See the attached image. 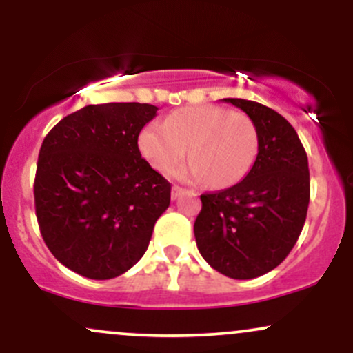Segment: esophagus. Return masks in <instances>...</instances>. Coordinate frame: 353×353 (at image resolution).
Segmentation results:
<instances>
[{
    "label": "esophagus",
    "instance_id": "esophagus-1",
    "mask_svg": "<svg viewBox=\"0 0 353 353\" xmlns=\"http://www.w3.org/2000/svg\"><path fill=\"white\" fill-rule=\"evenodd\" d=\"M185 192V189L184 188H181V185H177V184H174L172 185V192H171V196H172V199L176 201L177 197H181L182 194Z\"/></svg>",
    "mask_w": 353,
    "mask_h": 353
}]
</instances>
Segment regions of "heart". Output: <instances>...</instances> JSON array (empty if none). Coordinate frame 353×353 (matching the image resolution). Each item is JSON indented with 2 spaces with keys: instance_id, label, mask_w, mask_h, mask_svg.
Listing matches in <instances>:
<instances>
[{
  "instance_id": "1",
  "label": "heart",
  "mask_w": 353,
  "mask_h": 353,
  "mask_svg": "<svg viewBox=\"0 0 353 353\" xmlns=\"http://www.w3.org/2000/svg\"><path fill=\"white\" fill-rule=\"evenodd\" d=\"M139 148L156 171L168 174L188 154L192 161L176 174L188 181H209L212 188L236 184L252 168L259 137L252 121L225 108H181L164 124L149 123L139 134Z\"/></svg>"
}]
</instances>
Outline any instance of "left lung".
Masks as SVG:
<instances>
[{
	"mask_svg": "<svg viewBox=\"0 0 353 353\" xmlns=\"http://www.w3.org/2000/svg\"><path fill=\"white\" fill-rule=\"evenodd\" d=\"M222 101L254 123L257 157L236 185L202 194L194 236L212 269L247 281L275 269L301 236L310 199L309 161L295 129L274 109L247 99Z\"/></svg>",
	"mask_w": 353,
	"mask_h": 353,
	"instance_id": "obj_1",
	"label": "left lung"
}]
</instances>
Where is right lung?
<instances>
[{
	"label": "right lung",
	"instance_id": "add662e5",
	"mask_svg": "<svg viewBox=\"0 0 353 353\" xmlns=\"http://www.w3.org/2000/svg\"><path fill=\"white\" fill-rule=\"evenodd\" d=\"M156 112L152 104H91L44 137L36 217L44 244L72 272L114 279L148 250L154 224L171 202V184L137 148Z\"/></svg>",
	"mask_w": 353,
	"mask_h": 353
}]
</instances>
